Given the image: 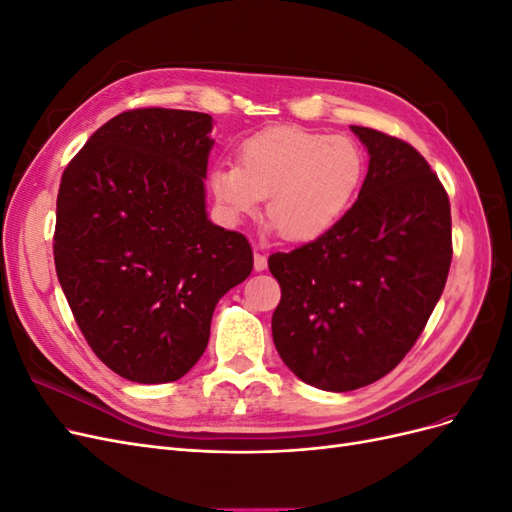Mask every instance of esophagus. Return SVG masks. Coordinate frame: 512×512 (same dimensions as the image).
Returning <instances> with one entry per match:
<instances>
[{"mask_svg": "<svg viewBox=\"0 0 512 512\" xmlns=\"http://www.w3.org/2000/svg\"><path fill=\"white\" fill-rule=\"evenodd\" d=\"M267 269V258L262 256V254H258V252H254V271H265Z\"/></svg>", "mask_w": 512, "mask_h": 512, "instance_id": "34e87169", "label": "esophagus"}]
</instances>
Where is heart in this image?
Segmentation results:
<instances>
[{
  "label": "heart",
  "mask_w": 512,
  "mask_h": 512,
  "mask_svg": "<svg viewBox=\"0 0 512 512\" xmlns=\"http://www.w3.org/2000/svg\"><path fill=\"white\" fill-rule=\"evenodd\" d=\"M365 179V153L344 134L271 128L241 145L239 166L218 164L209 188L224 218L239 222L267 198L265 218L288 243H312L344 218Z\"/></svg>",
  "instance_id": "heart-1"
}]
</instances>
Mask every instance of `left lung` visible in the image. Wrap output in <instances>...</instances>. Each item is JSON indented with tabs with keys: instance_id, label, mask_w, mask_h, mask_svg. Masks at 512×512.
<instances>
[{
	"instance_id": "obj_1",
	"label": "left lung",
	"mask_w": 512,
	"mask_h": 512,
	"mask_svg": "<svg viewBox=\"0 0 512 512\" xmlns=\"http://www.w3.org/2000/svg\"><path fill=\"white\" fill-rule=\"evenodd\" d=\"M369 166L359 198L327 235L271 254L282 286L273 344L294 376L346 393L399 365L440 301L451 267V205L412 145L350 126Z\"/></svg>"
}]
</instances>
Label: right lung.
Instances as JSON below:
<instances>
[{"mask_svg":"<svg viewBox=\"0 0 512 512\" xmlns=\"http://www.w3.org/2000/svg\"><path fill=\"white\" fill-rule=\"evenodd\" d=\"M211 130L207 113H121L61 177V290L91 350L130 382L188 374L209 344L215 305L254 267L247 239L209 220Z\"/></svg>","mask_w":512,"mask_h":512,"instance_id":"add662e5","label":"right lung"}]
</instances>
